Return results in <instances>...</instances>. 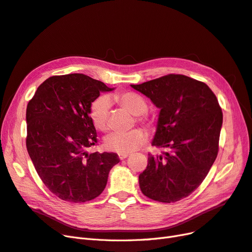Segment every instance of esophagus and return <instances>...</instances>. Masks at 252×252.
Returning <instances> with one entry per match:
<instances>
[{
	"label": "esophagus",
	"mask_w": 252,
	"mask_h": 252,
	"mask_svg": "<svg viewBox=\"0 0 252 252\" xmlns=\"http://www.w3.org/2000/svg\"><path fill=\"white\" fill-rule=\"evenodd\" d=\"M128 156H129V154H128V153H119V158H120V159H121V160H123V159L127 158Z\"/></svg>",
	"instance_id": "34e87169"
}]
</instances>
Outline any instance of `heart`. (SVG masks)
Returning <instances> with one entry per match:
<instances>
[{"mask_svg": "<svg viewBox=\"0 0 252 252\" xmlns=\"http://www.w3.org/2000/svg\"><path fill=\"white\" fill-rule=\"evenodd\" d=\"M114 99L121 106L137 116V122L142 124L154 126V120L146 114L148 109L147 100L135 92H122L114 94ZM109 101L105 97H100L94 100L91 106L90 115L93 123L99 131L107 132L110 129ZM148 140V134L142 128H136L127 133L115 132L108 135L104 141V147L108 151L118 153H129L136 150Z\"/></svg>", "mask_w": 252, "mask_h": 252, "instance_id": "obj_1", "label": "heart"}]
</instances>
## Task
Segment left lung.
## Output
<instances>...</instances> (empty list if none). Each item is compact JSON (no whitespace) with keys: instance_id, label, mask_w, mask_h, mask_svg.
<instances>
[{"instance_id":"1","label":"left lung","mask_w":252,"mask_h":252,"mask_svg":"<svg viewBox=\"0 0 252 252\" xmlns=\"http://www.w3.org/2000/svg\"><path fill=\"white\" fill-rule=\"evenodd\" d=\"M131 86L160 108L152 146L168 149L148 154V166L138 176L142 193L158 202L179 201L202 184L218 155L219 102L204 82L179 74Z\"/></svg>"}]
</instances>
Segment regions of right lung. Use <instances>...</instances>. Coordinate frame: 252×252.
Instances as JSON below:
<instances>
[{
	"label": "right lung",
	"instance_id": "add662e5",
	"mask_svg": "<svg viewBox=\"0 0 252 252\" xmlns=\"http://www.w3.org/2000/svg\"><path fill=\"white\" fill-rule=\"evenodd\" d=\"M112 89L84 74L52 76L43 81L26 111V146L38 176L58 198L86 202L106 187L117 153L86 149L98 143L90 116L101 92Z\"/></svg>",
	"mask_w": 252,
	"mask_h": 252
}]
</instances>
